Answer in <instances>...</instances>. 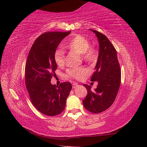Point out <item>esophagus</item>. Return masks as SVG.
<instances>
[{
	"mask_svg": "<svg viewBox=\"0 0 147 147\" xmlns=\"http://www.w3.org/2000/svg\"><path fill=\"white\" fill-rule=\"evenodd\" d=\"M78 86V84H77V83H73V89H75Z\"/></svg>",
	"mask_w": 147,
	"mask_h": 147,
	"instance_id": "1",
	"label": "esophagus"
}]
</instances>
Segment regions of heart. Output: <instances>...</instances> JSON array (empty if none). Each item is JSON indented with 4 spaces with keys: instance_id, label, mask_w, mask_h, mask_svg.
<instances>
[{
    "instance_id": "obj_1",
    "label": "heart",
    "mask_w": 147,
    "mask_h": 147,
    "mask_svg": "<svg viewBox=\"0 0 147 147\" xmlns=\"http://www.w3.org/2000/svg\"><path fill=\"white\" fill-rule=\"evenodd\" d=\"M90 45V42L88 39L80 35H76L67 44V47L71 51L82 54L84 60L87 62H93L96 59V53ZM54 59L58 65H63L65 63V52L61 48L56 49L54 54ZM89 73L88 69L84 67H80L69 69L67 71L66 76L67 78L80 80L86 77Z\"/></svg>"
}]
</instances>
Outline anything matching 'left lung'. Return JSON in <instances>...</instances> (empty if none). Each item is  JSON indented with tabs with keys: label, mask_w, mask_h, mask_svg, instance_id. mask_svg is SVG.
<instances>
[{
	"label": "left lung",
	"mask_w": 147,
	"mask_h": 147,
	"mask_svg": "<svg viewBox=\"0 0 147 147\" xmlns=\"http://www.w3.org/2000/svg\"><path fill=\"white\" fill-rule=\"evenodd\" d=\"M97 37L99 42L98 57L95 71L91 81L98 82L94 91L86 84V97L83 100L84 108L91 113H98L109 108L116 98L121 85V73L115 47L106 36L98 31L90 30Z\"/></svg>",
	"instance_id": "8db88e82"
}]
</instances>
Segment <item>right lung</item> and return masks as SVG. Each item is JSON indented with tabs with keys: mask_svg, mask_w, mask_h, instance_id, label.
<instances>
[{
	"mask_svg": "<svg viewBox=\"0 0 147 147\" xmlns=\"http://www.w3.org/2000/svg\"><path fill=\"white\" fill-rule=\"evenodd\" d=\"M71 31L50 32L39 36L30 50L25 66V84L35 108L44 115L55 116L65 108L72 89L69 82L59 86L51 83L56 75L54 54L59 44Z\"/></svg>",
	"mask_w": 147,
	"mask_h": 147,
	"instance_id": "1",
	"label": "right lung"
}]
</instances>
